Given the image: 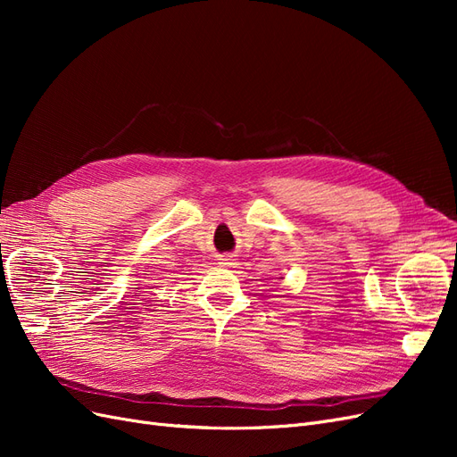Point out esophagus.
<instances>
[{
	"mask_svg": "<svg viewBox=\"0 0 457 457\" xmlns=\"http://www.w3.org/2000/svg\"><path fill=\"white\" fill-rule=\"evenodd\" d=\"M219 265H223V267H234V265H237V257H234L232 253L219 255Z\"/></svg>",
	"mask_w": 457,
	"mask_h": 457,
	"instance_id": "1",
	"label": "esophagus"
}]
</instances>
